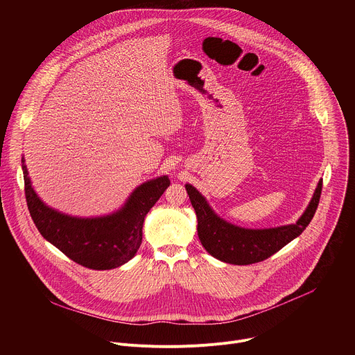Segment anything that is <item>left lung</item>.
I'll list each match as a JSON object with an SVG mask.
<instances>
[{"mask_svg":"<svg viewBox=\"0 0 355 355\" xmlns=\"http://www.w3.org/2000/svg\"><path fill=\"white\" fill-rule=\"evenodd\" d=\"M322 185L323 180L319 181L309 207L296 223L271 229L234 226L220 219L191 184H187L185 188L198 218V236L202 245L211 256L223 263L248 266L271 257L308 227L319 205Z\"/></svg>","mask_w":355,"mask_h":355,"instance_id":"obj_1","label":"left lung"}]
</instances>
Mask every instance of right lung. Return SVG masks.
Returning <instances> with one entry per match:
<instances>
[{
  "label": "right lung",
  "instance_id": "right-lung-1",
  "mask_svg": "<svg viewBox=\"0 0 355 355\" xmlns=\"http://www.w3.org/2000/svg\"><path fill=\"white\" fill-rule=\"evenodd\" d=\"M25 196L40 234L74 263L91 270H112L135 257L147 212L170 185L167 175L139 185L118 211L99 218H74L49 208L32 188L22 157Z\"/></svg>",
  "mask_w": 355,
  "mask_h": 355
}]
</instances>
